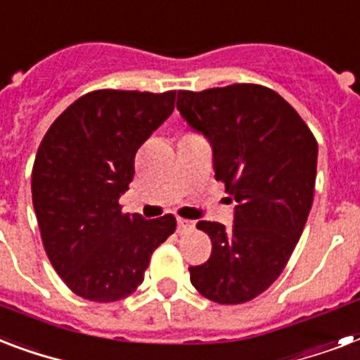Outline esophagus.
<instances>
[{"instance_id":"34e87169","label":"esophagus","mask_w":360,"mask_h":360,"mask_svg":"<svg viewBox=\"0 0 360 360\" xmlns=\"http://www.w3.org/2000/svg\"><path fill=\"white\" fill-rule=\"evenodd\" d=\"M195 227V224L191 219H184V218H178V231L180 233H186V231H191Z\"/></svg>"}]
</instances>
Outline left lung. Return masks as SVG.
<instances>
[{
	"mask_svg": "<svg viewBox=\"0 0 360 360\" xmlns=\"http://www.w3.org/2000/svg\"><path fill=\"white\" fill-rule=\"evenodd\" d=\"M178 110L208 139L216 180L235 200V225L199 221L210 259L189 266L191 283L218 304H242L285 269L314 202L317 141L299 112L270 88L231 84L178 91Z\"/></svg>",
	"mask_w": 360,
	"mask_h": 360,
	"instance_id": "1",
	"label": "left lung"
}]
</instances>
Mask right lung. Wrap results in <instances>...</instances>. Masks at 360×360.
<instances>
[{"label":"right lung","instance_id":"right-lung-1","mask_svg":"<svg viewBox=\"0 0 360 360\" xmlns=\"http://www.w3.org/2000/svg\"><path fill=\"white\" fill-rule=\"evenodd\" d=\"M176 91L96 90L50 125L35 155L32 199L44 252L82 299L114 302L144 280L150 257L176 218L124 214L120 197L135 174V154L174 110Z\"/></svg>","mask_w":360,"mask_h":360}]
</instances>
